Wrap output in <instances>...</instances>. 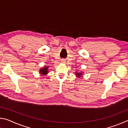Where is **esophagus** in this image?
Returning <instances> with one entry per match:
<instances>
[{"label": "esophagus", "mask_w": 128, "mask_h": 128, "mask_svg": "<svg viewBox=\"0 0 128 128\" xmlns=\"http://www.w3.org/2000/svg\"><path fill=\"white\" fill-rule=\"evenodd\" d=\"M62 62H65V60H62Z\"/></svg>", "instance_id": "obj_1"}]
</instances>
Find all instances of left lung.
I'll list each match as a JSON object with an SVG mask.
<instances>
[{
	"label": "left lung",
	"mask_w": 128,
	"mask_h": 128,
	"mask_svg": "<svg viewBox=\"0 0 128 128\" xmlns=\"http://www.w3.org/2000/svg\"><path fill=\"white\" fill-rule=\"evenodd\" d=\"M76 75L77 76V77H81V76L82 75V73H80V72H78V73L76 72Z\"/></svg>",
	"instance_id": "8db88e82"
}]
</instances>
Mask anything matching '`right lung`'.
Masks as SVG:
<instances>
[{"instance_id":"1","label":"right lung","mask_w":128,"mask_h":128,"mask_svg":"<svg viewBox=\"0 0 128 128\" xmlns=\"http://www.w3.org/2000/svg\"><path fill=\"white\" fill-rule=\"evenodd\" d=\"M40 74H42L43 76L47 74L48 73V66H45L42 68L40 70Z\"/></svg>"}]
</instances>
